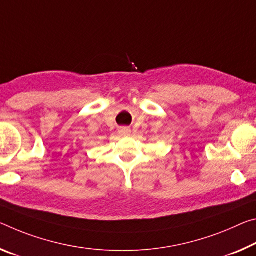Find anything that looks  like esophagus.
Segmentation results:
<instances>
[{
	"label": "esophagus",
	"mask_w": 256,
	"mask_h": 256,
	"mask_svg": "<svg viewBox=\"0 0 256 256\" xmlns=\"http://www.w3.org/2000/svg\"><path fill=\"white\" fill-rule=\"evenodd\" d=\"M118 132H120V134H122V136H128L130 133H131V130L128 128H120L118 130Z\"/></svg>",
	"instance_id": "esophagus-1"
}]
</instances>
